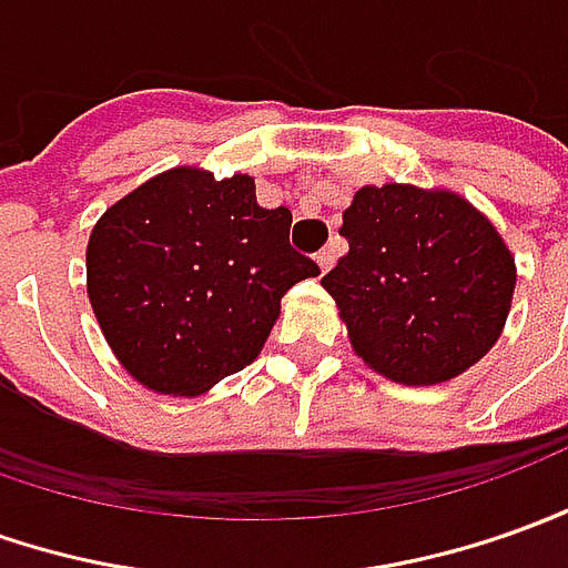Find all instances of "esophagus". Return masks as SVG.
I'll return each mask as SVG.
<instances>
[{"mask_svg": "<svg viewBox=\"0 0 568 568\" xmlns=\"http://www.w3.org/2000/svg\"><path fill=\"white\" fill-rule=\"evenodd\" d=\"M316 264H320V270H323V273L333 267V264H335V245H326L323 252H316Z\"/></svg>", "mask_w": 568, "mask_h": 568, "instance_id": "esophagus-1", "label": "esophagus"}]
</instances>
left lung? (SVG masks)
<instances>
[{
    "instance_id": "8db88e82",
    "label": "left lung",
    "mask_w": 568,
    "mask_h": 568,
    "mask_svg": "<svg viewBox=\"0 0 568 568\" xmlns=\"http://www.w3.org/2000/svg\"><path fill=\"white\" fill-rule=\"evenodd\" d=\"M348 254L323 276L354 351L385 379L438 385L504 333L516 264L491 220L447 189H357Z\"/></svg>"
}]
</instances>
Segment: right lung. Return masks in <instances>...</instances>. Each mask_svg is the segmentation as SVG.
<instances>
[{"label":"right lung","instance_id":"add662e5","mask_svg":"<svg viewBox=\"0 0 568 568\" xmlns=\"http://www.w3.org/2000/svg\"><path fill=\"white\" fill-rule=\"evenodd\" d=\"M288 226L248 173L173 168L111 204L87 245V292L123 369L161 395H202L252 364L285 292L320 273Z\"/></svg>","mask_w":568,"mask_h":568}]
</instances>
